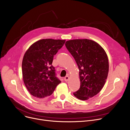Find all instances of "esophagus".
Listing matches in <instances>:
<instances>
[{
  "label": "esophagus",
  "mask_w": 130,
  "mask_h": 130,
  "mask_svg": "<svg viewBox=\"0 0 130 130\" xmlns=\"http://www.w3.org/2000/svg\"><path fill=\"white\" fill-rule=\"evenodd\" d=\"M69 76L68 75L64 77V81H65L66 82L68 81H69Z\"/></svg>",
  "instance_id": "obj_1"
}]
</instances>
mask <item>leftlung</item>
<instances>
[{
    "mask_svg": "<svg viewBox=\"0 0 130 130\" xmlns=\"http://www.w3.org/2000/svg\"><path fill=\"white\" fill-rule=\"evenodd\" d=\"M79 69L80 88L73 93L85 101L96 95L104 87L109 72V62L104 49L88 39H75L66 42Z\"/></svg>",
    "mask_w": 130,
    "mask_h": 130,
    "instance_id": "obj_1",
    "label": "left lung"
}]
</instances>
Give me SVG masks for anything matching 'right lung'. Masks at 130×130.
Here are the masks:
<instances>
[{
    "label": "right lung",
    "instance_id": "1",
    "mask_svg": "<svg viewBox=\"0 0 130 130\" xmlns=\"http://www.w3.org/2000/svg\"><path fill=\"white\" fill-rule=\"evenodd\" d=\"M65 42L42 39L31 45L24 54L22 63L23 81L28 91L35 97L46 99L61 82L56 76L52 62L54 56Z\"/></svg>",
    "mask_w": 130,
    "mask_h": 130
}]
</instances>
